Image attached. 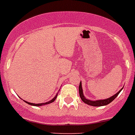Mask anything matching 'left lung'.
<instances>
[{
    "label": "left lung",
    "mask_w": 135,
    "mask_h": 135,
    "mask_svg": "<svg viewBox=\"0 0 135 135\" xmlns=\"http://www.w3.org/2000/svg\"><path fill=\"white\" fill-rule=\"evenodd\" d=\"M122 90L120 89V91H118L116 94H114V96H112V97L109 98L107 99H104V100H96V101H92V100H88L86 99V98L84 97V94H83V90H82V88H81V83L80 82V86H79V93H80V96L81 98V100L83 102H84V103L90 105V106H105V105L108 104L109 103H110L111 102L114 100V99L117 98V96H118V94L120 92L121 90Z\"/></svg>",
    "instance_id": "8db88e82"
}]
</instances>
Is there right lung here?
<instances>
[{"label":"right lung","mask_w":135,"mask_h":135,"mask_svg":"<svg viewBox=\"0 0 135 135\" xmlns=\"http://www.w3.org/2000/svg\"><path fill=\"white\" fill-rule=\"evenodd\" d=\"M56 98H57V95L55 96V97L54 98L52 99V100H51L49 101V102H45V103H41V104H33V103H30V102H27V101H25V100H24V101L26 102V103L29 104H30V105H32V106H42V105L48 104H50V103H51V102H54Z\"/></svg>","instance_id":"obj_1"}]
</instances>
